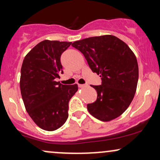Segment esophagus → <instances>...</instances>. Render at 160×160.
Segmentation results:
<instances>
[{
  "label": "esophagus",
  "instance_id": "34e87169",
  "mask_svg": "<svg viewBox=\"0 0 160 160\" xmlns=\"http://www.w3.org/2000/svg\"><path fill=\"white\" fill-rule=\"evenodd\" d=\"M86 86H87V85H86V84H78V87H79V88L86 87Z\"/></svg>",
  "mask_w": 160,
  "mask_h": 160
}]
</instances>
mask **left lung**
<instances>
[{
    "instance_id": "obj_1",
    "label": "left lung",
    "mask_w": 160,
    "mask_h": 160,
    "mask_svg": "<svg viewBox=\"0 0 160 160\" xmlns=\"http://www.w3.org/2000/svg\"><path fill=\"white\" fill-rule=\"evenodd\" d=\"M72 47L85 56L92 72L100 75L102 84L92 86L96 101L88 104L90 114L102 121L117 118L134 98L138 80V65L132 51L113 35L92 37L78 40Z\"/></svg>"
}]
</instances>
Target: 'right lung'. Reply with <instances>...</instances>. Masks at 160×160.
<instances>
[{
  "mask_svg": "<svg viewBox=\"0 0 160 160\" xmlns=\"http://www.w3.org/2000/svg\"><path fill=\"white\" fill-rule=\"evenodd\" d=\"M71 42L46 40L36 45L24 58L20 89L31 118L40 128L54 131L68 117L70 99L78 86L56 82L63 74L61 56Z\"/></svg>",
  "mask_w": 160,
  "mask_h": 160,
  "instance_id": "add662e5",
  "label": "right lung"
}]
</instances>
